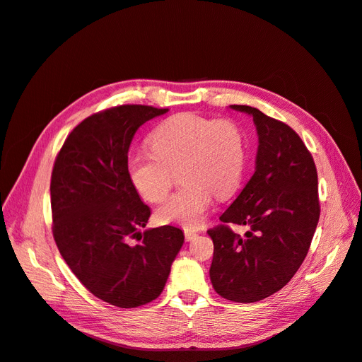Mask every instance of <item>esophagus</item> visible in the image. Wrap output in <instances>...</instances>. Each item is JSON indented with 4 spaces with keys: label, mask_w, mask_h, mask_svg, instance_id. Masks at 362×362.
<instances>
[{
    "label": "esophagus",
    "mask_w": 362,
    "mask_h": 362,
    "mask_svg": "<svg viewBox=\"0 0 362 362\" xmlns=\"http://www.w3.org/2000/svg\"><path fill=\"white\" fill-rule=\"evenodd\" d=\"M184 236H185V240H187V242H190V240H193L194 238H197V233H196V231H192V230H185V231H184Z\"/></svg>",
    "instance_id": "34e87169"
}]
</instances>
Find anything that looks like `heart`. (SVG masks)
<instances>
[{
	"label": "heart",
	"instance_id": "heart-1",
	"mask_svg": "<svg viewBox=\"0 0 362 362\" xmlns=\"http://www.w3.org/2000/svg\"><path fill=\"white\" fill-rule=\"evenodd\" d=\"M150 153H135L127 170L138 193L160 202L169 192L173 172L184 184L158 206L156 216L165 224L197 227L216 197L236 190L243 170V142L230 122H212L182 112L163 122L150 136Z\"/></svg>",
	"mask_w": 362,
	"mask_h": 362
}]
</instances>
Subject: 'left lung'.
Masks as SVG:
<instances>
[{
  "mask_svg": "<svg viewBox=\"0 0 362 362\" xmlns=\"http://www.w3.org/2000/svg\"><path fill=\"white\" fill-rule=\"evenodd\" d=\"M230 108L251 115L258 148L254 175L220 220L248 231L240 236L226 224L208 230L209 276L221 297L254 303L284 288L308 255L321 212L317 173L290 126L248 105Z\"/></svg>",
  "mask_w": 362,
  "mask_h": 362,
  "instance_id": "1",
  "label": "left lung"
}]
</instances>
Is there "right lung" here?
I'll return each mask as SVG.
<instances>
[{"mask_svg":"<svg viewBox=\"0 0 362 362\" xmlns=\"http://www.w3.org/2000/svg\"><path fill=\"white\" fill-rule=\"evenodd\" d=\"M168 111L120 105L90 115L68 135L52 172L53 238L61 255L93 296L123 309L162 294L184 243L173 226L142 233L150 208L127 170L138 129Z\"/></svg>","mask_w":362,"mask_h":362,"instance_id":"add662e5","label":"right lung"}]
</instances>
